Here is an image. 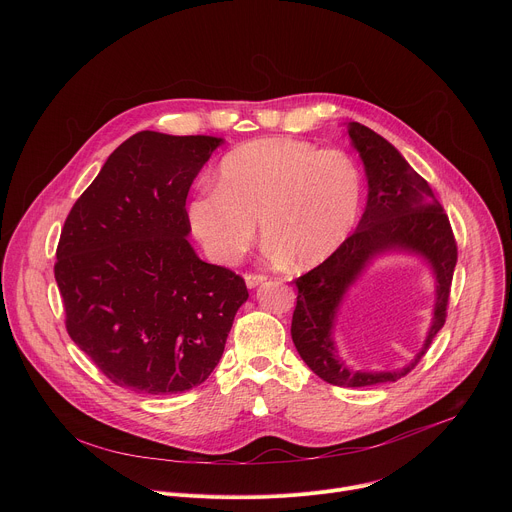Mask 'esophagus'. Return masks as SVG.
Wrapping results in <instances>:
<instances>
[{
	"mask_svg": "<svg viewBox=\"0 0 512 512\" xmlns=\"http://www.w3.org/2000/svg\"><path fill=\"white\" fill-rule=\"evenodd\" d=\"M265 279H267V275H263V273H245V283H247V287H257V285H261Z\"/></svg>",
	"mask_w": 512,
	"mask_h": 512,
	"instance_id": "esophagus-1",
	"label": "esophagus"
}]
</instances>
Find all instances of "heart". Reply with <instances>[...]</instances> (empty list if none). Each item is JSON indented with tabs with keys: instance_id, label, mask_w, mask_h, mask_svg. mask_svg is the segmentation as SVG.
Segmentation results:
<instances>
[{
	"instance_id": "1",
	"label": "heart",
	"mask_w": 512,
	"mask_h": 512,
	"mask_svg": "<svg viewBox=\"0 0 512 512\" xmlns=\"http://www.w3.org/2000/svg\"><path fill=\"white\" fill-rule=\"evenodd\" d=\"M214 186L190 198L186 218L204 253L221 265L243 259L259 221L269 257L314 267L346 241L362 200L360 172L344 152L289 137L231 150Z\"/></svg>"
}]
</instances>
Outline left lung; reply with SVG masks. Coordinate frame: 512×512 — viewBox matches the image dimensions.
<instances>
[{
  "mask_svg": "<svg viewBox=\"0 0 512 512\" xmlns=\"http://www.w3.org/2000/svg\"><path fill=\"white\" fill-rule=\"evenodd\" d=\"M369 178V200L356 231L334 255L298 277V304L291 318V338L308 367L336 387H373L393 383L411 373L442 330L448 316L450 287L458 261V245L450 218L423 180L393 145L360 123L348 125ZM407 248L423 254L438 279L434 322L420 354L401 372L364 374L348 370L335 354L331 324L345 289L375 254Z\"/></svg>",
  "mask_w": 512,
  "mask_h": 512,
  "instance_id": "1",
  "label": "left lung"
}]
</instances>
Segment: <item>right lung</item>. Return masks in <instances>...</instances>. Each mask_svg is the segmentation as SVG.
Returning <instances> with one entry per match:
<instances>
[{
  "mask_svg": "<svg viewBox=\"0 0 512 512\" xmlns=\"http://www.w3.org/2000/svg\"><path fill=\"white\" fill-rule=\"evenodd\" d=\"M223 143L139 131L70 208L54 277L66 332L115 385L174 395L223 356L245 279L198 259L186 235L192 180Z\"/></svg>",
  "mask_w": 512,
  "mask_h": 512,
  "instance_id": "obj_1",
  "label": "right lung"
}]
</instances>
